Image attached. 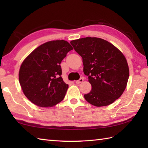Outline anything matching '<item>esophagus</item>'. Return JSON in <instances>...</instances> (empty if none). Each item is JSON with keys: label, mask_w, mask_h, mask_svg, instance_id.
I'll use <instances>...</instances> for the list:
<instances>
[{"label": "esophagus", "mask_w": 148, "mask_h": 148, "mask_svg": "<svg viewBox=\"0 0 148 148\" xmlns=\"http://www.w3.org/2000/svg\"><path fill=\"white\" fill-rule=\"evenodd\" d=\"M83 81H84V78H83V77L80 78V79H79V80H77V81H76V83L77 84H79L81 83L82 82H83Z\"/></svg>", "instance_id": "esophagus-1"}]
</instances>
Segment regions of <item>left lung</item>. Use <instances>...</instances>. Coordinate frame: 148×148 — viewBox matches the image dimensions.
<instances>
[{"instance_id":"1","label":"left lung","mask_w":148,"mask_h":148,"mask_svg":"<svg viewBox=\"0 0 148 148\" xmlns=\"http://www.w3.org/2000/svg\"><path fill=\"white\" fill-rule=\"evenodd\" d=\"M71 44L83 58V72L88 76L90 92L84 95L94 106H107L119 99L127 87L129 68L120 50L98 37H84Z\"/></svg>"}]
</instances>
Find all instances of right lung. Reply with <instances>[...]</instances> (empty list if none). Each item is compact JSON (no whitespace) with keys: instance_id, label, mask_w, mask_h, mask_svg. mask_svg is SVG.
<instances>
[{"instance_id":"add662e5","label":"right lung","mask_w":148,"mask_h":148,"mask_svg":"<svg viewBox=\"0 0 148 148\" xmlns=\"http://www.w3.org/2000/svg\"><path fill=\"white\" fill-rule=\"evenodd\" d=\"M72 49L66 40H51L37 47L23 61L19 82L30 102L39 107L50 108L64 99L69 85L61 77L60 64Z\"/></svg>"}]
</instances>
